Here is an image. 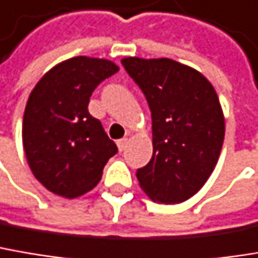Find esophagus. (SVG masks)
<instances>
[{
    "instance_id": "34e87169",
    "label": "esophagus",
    "mask_w": 258,
    "mask_h": 258,
    "mask_svg": "<svg viewBox=\"0 0 258 258\" xmlns=\"http://www.w3.org/2000/svg\"><path fill=\"white\" fill-rule=\"evenodd\" d=\"M127 145H128V139H121V140H118V149H119L121 152L125 151Z\"/></svg>"
}]
</instances>
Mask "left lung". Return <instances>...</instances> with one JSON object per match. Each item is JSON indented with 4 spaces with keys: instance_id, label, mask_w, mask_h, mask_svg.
<instances>
[{
    "instance_id": "left-lung-1",
    "label": "left lung",
    "mask_w": 258,
    "mask_h": 258,
    "mask_svg": "<svg viewBox=\"0 0 258 258\" xmlns=\"http://www.w3.org/2000/svg\"><path fill=\"white\" fill-rule=\"evenodd\" d=\"M121 61L152 113V159L137 170L139 184L153 202H184L205 184L222 152L224 115L219 96L199 71L176 60Z\"/></svg>"
}]
</instances>
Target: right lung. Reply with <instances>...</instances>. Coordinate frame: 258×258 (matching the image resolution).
I'll use <instances>...</instances> for the list:
<instances>
[{
  "instance_id": "add662e5",
  "label": "right lung",
  "mask_w": 258,
  "mask_h": 258,
  "mask_svg": "<svg viewBox=\"0 0 258 258\" xmlns=\"http://www.w3.org/2000/svg\"><path fill=\"white\" fill-rule=\"evenodd\" d=\"M118 71L110 60L77 56L53 66L31 91L23 149L32 174L54 195L74 199L94 189L118 152L88 112L94 88Z\"/></svg>"
}]
</instances>
